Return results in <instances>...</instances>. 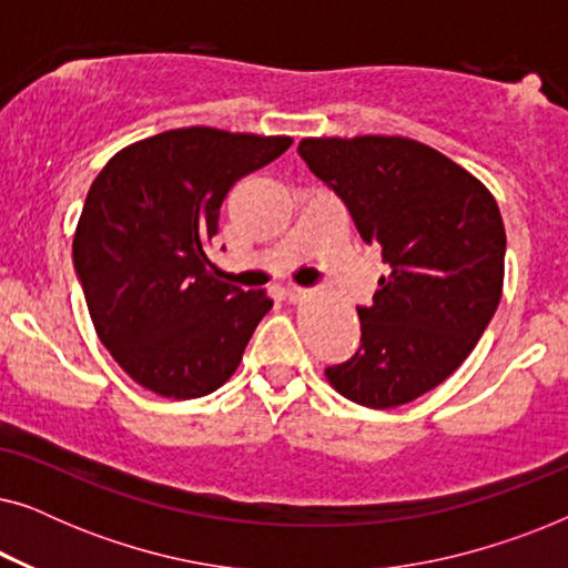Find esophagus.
<instances>
[{
    "mask_svg": "<svg viewBox=\"0 0 568 568\" xmlns=\"http://www.w3.org/2000/svg\"><path fill=\"white\" fill-rule=\"evenodd\" d=\"M305 294H307L305 286H297V284L286 286V300H290V302H300V300H305Z\"/></svg>",
    "mask_w": 568,
    "mask_h": 568,
    "instance_id": "34e87169",
    "label": "esophagus"
}]
</instances>
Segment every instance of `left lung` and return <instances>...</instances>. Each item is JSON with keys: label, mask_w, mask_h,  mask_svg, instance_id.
<instances>
[{"label": "left lung", "mask_w": 568, "mask_h": 568, "mask_svg": "<svg viewBox=\"0 0 568 568\" xmlns=\"http://www.w3.org/2000/svg\"><path fill=\"white\" fill-rule=\"evenodd\" d=\"M297 152L387 263L372 305L356 307L359 348L325 377L367 408L416 400L468 359L499 307V206L478 178L414 139H302Z\"/></svg>", "instance_id": "8db88e82"}]
</instances>
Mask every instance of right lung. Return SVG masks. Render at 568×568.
<instances>
[{"instance_id": "1", "label": "right lung", "mask_w": 568, "mask_h": 568, "mask_svg": "<svg viewBox=\"0 0 568 568\" xmlns=\"http://www.w3.org/2000/svg\"><path fill=\"white\" fill-rule=\"evenodd\" d=\"M290 144V136L173 129L113 154L92 181L74 271L98 338L146 390L201 398L237 369L274 300L209 274L206 243L232 185Z\"/></svg>"}]
</instances>
